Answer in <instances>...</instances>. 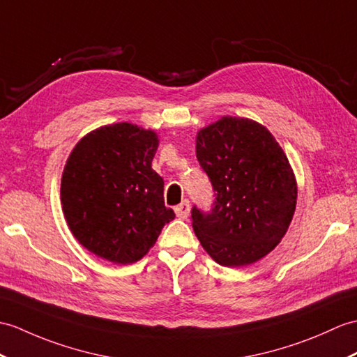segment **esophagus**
Returning a JSON list of instances; mask_svg holds the SVG:
<instances>
[{"mask_svg":"<svg viewBox=\"0 0 357 357\" xmlns=\"http://www.w3.org/2000/svg\"><path fill=\"white\" fill-rule=\"evenodd\" d=\"M175 213L179 219H187L190 214V202L182 201L178 206H175Z\"/></svg>","mask_w":357,"mask_h":357,"instance_id":"obj_1","label":"esophagus"}]
</instances>
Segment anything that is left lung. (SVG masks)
<instances>
[{
    "instance_id": "1",
    "label": "left lung",
    "mask_w": 357,
    "mask_h": 357,
    "mask_svg": "<svg viewBox=\"0 0 357 357\" xmlns=\"http://www.w3.org/2000/svg\"><path fill=\"white\" fill-rule=\"evenodd\" d=\"M196 158L216 192L211 211L192 210L199 242L222 266L259 261L284 237L296 206L283 149L260 123L222 117L197 132Z\"/></svg>"
}]
</instances>
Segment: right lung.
<instances>
[{"mask_svg": "<svg viewBox=\"0 0 357 357\" xmlns=\"http://www.w3.org/2000/svg\"><path fill=\"white\" fill-rule=\"evenodd\" d=\"M158 135L132 123L89 132L63 167L61 202L73 236L89 252L135 263L175 219L164 205V181L152 169Z\"/></svg>", "mask_w": 357, "mask_h": 357, "instance_id": "add662e5", "label": "right lung"}]
</instances>
